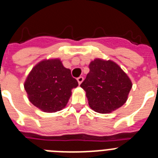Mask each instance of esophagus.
Masks as SVG:
<instances>
[{
  "label": "esophagus",
  "mask_w": 158,
  "mask_h": 158,
  "mask_svg": "<svg viewBox=\"0 0 158 158\" xmlns=\"http://www.w3.org/2000/svg\"><path fill=\"white\" fill-rule=\"evenodd\" d=\"M77 80H78V83H79V84H80L82 83V82L84 81V77H83V76H79V78H77Z\"/></svg>",
  "instance_id": "1"
}]
</instances>
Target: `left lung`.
Here are the masks:
<instances>
[{"label":"left lung","mask_w":158,"mask_h":158,"mask_svg":"<svg viewBox=\"0 0 158 158\" xmlns=\"http://www.w3.org/2000/svg\"><path fill=\"white\" fill-rule=\"evenodd\" d=\"M80 87L86 92L89 106L99 113H109L125 103L132 83L111 60L95 59Z\"/></svg>","instance_id":"obj_1"}]
</instances>
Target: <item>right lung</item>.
<instances>
[{"instance_id": "add662e5", "label": "right lung", "mask_w": 158, "mask_h": 158, "mask_svg": "<svg viewBox=\"0 0 158 158\" xmlns=\"http://www.w3.org/2000/svg\"><path fill=\"white\" fill-rule=\"evenodd\" d=\"M79 85L70 69L58 59L47 60L33 67L24 83L29 101L46 112H56L66 106L71 90Z\"/></svg>"}]
</instances>
